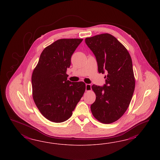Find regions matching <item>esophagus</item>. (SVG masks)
Masks as SVG:
<instances>
[{"label": "esophagus", "mask_w": 160, "mask_h": 160, "mask_svg": "<svg viewBox=\"0 0 160 160\" xmlns=\"http://www.w3.org/2000/svg\"><path fill=\"white\" fill-rule=\"evenodd\" d=\"M92 90V86L90 84H86V92H90Z\"/></svg>", "instance_id": "esophagus-1"}]
</instances>
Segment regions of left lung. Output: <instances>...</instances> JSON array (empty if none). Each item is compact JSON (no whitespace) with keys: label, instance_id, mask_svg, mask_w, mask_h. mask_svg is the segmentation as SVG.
<instances>
[{"label":"left lung","instance_id":"obj_1","mask_svg":"<svg viewBox=\"0 0 160 160\" xmlns=\"http://www.w3.org/2000/svg\"><path fill=\"white\" fill-rule=\"evenodd\" d=\"M95 55L99 73L107 72L103 87L93 84L96 101L91 105L93 116L103 124L118 120L130 105L135 88L131 56L127 48L108 33L85 39Z\"/></svg>","mask_w":160,"mask_h":160}]
</instances>
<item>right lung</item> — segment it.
<instances>
[{"label":"right lung","instance_id":"right-lung-1","mask_svg":"<svg viewBox=\"0 0 160 160\" xmlns=\"http://www.w3.org/2000/svg\"><path fill=\"white\" fill-rule=\"evenodd\" d=\"M82 39H62L44 49L32 76V94L41 114L54 122L66 121L86 90L82 82L68 80L71 58Z\"/></svg>","mask_w":160,"mask_h":160}]
</instances>
